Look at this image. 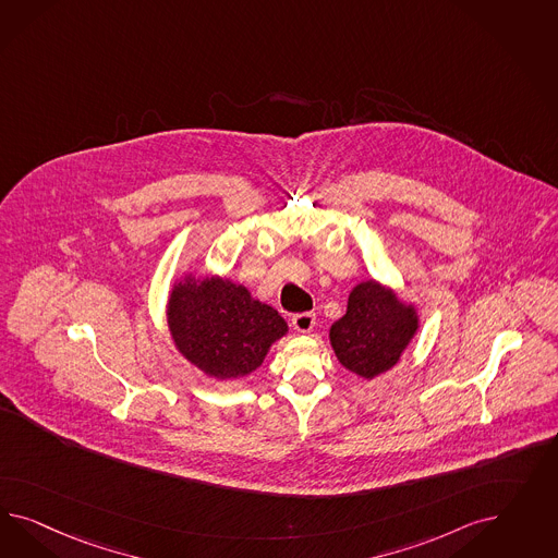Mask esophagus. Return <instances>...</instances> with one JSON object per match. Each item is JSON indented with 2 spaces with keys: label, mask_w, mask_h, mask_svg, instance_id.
Masks as SVG:
<instances>
[{
  "label": "esophagus",
  "mask_w": 558,
  "mask_h": 558,
  "mask_svg": "<svg viewBox=\"0 0 558 558\" xmlns=\"http://www.w3.org/2000/svg\"><path fill=\"white\" fill-rule=\"evenodd\" d=\"M315 322H317V317H315V313H296V315H292V327L296 329V331H301V333H308L313 327H315Z\"/></svg>",
  "instance_id": "esophagus-1"
}]
</instances>
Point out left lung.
<instances>
[{"label": "left lung", "mask_w": 558, "mask_h": 558, "mask_svg": "<svg viewBox=\"0 0 558 558\" xmlns=\"http://www.w3.org/2000/svg\"><path fill=\"white\" fill-rule=\"evenodd\" d=\"M415 331V311L371 280L352 290L348 311L331 325L329 338L348 371L374 378L399 362Z\"/></svg>", "instance_id": "8db88e82"}]
</instances>
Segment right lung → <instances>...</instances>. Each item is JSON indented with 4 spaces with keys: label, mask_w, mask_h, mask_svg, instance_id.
Listing matches in <instances>:
<instances>
[{
    "label": "right lung",
    "mask_w": 558,
    "mask_h": 558,
    "mask_svg": "<svg viewBox=\"0 0 558 558\" xmlns=\"http://www.w3.org/2000/svg\"><path fill=\"white\" fill-rule=\"evenodd\" d=\"M168 322L178 350L222 380L254 372L288 329L276 308L222 278H186L173 287Z\"/></svg>",
    "instance_id": "right-lung-1"
}]
</instances>
